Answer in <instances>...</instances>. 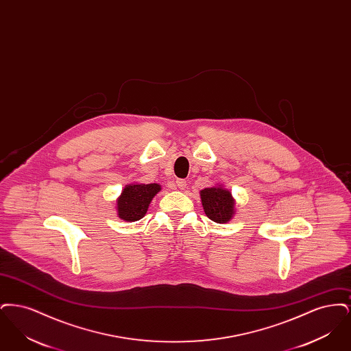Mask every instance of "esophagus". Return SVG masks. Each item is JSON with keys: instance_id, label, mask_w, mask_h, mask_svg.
<instances>
[{"instance_id": "obj_1", "label": "esophagus", "mask_w": 351, "mask_h": 351, "mask_svg": "<svg viewBox=\"0 0 351 351\" xmlns=\"http://www.w3.org/2000/svg\"><path fill=\"white\" fill-rule=\"evenodd\" d=\"M176 185H178V188H180V189H184V188L186 186V182H185L184 179H179V180H176Z\"/></svg>"}]
</instances>
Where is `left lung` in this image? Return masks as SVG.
Masks as SVG:
<instances>
[{
    "label": "left lung",
    "mask_w": 351,
    "mask_h": 351,
    "mask_svg": "<svg viewBox=\"0 0 351 351\" xmlns=\"http://www.w3.org/2000/svg\"><path fill=\"white\" fill-rule=\"evenodd\" d=\"M201 202L208 217L217 223L229 222L235 213L232 193L221 185L200 191Z\"/></svg>",
    "instance_id": "obj_1"
}]
</instances>
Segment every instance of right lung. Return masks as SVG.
Wrapping results in <instances>:
<instances>
[{"mask_svg": "<svg viewBox=\"0 0 351 351\" xmlns=\"http://www.w3.org/2000/svg\"><path fill=\"white\" fill-rule=\"evenodd\" d=\"M160 185L152 184H128L117 200L118 217L134 222L143 217L151 200L160 191Z\"/></svg>", "mask_w": 351, "mask_h": 351, "instance_id": "add662e5", "label": "right lung"}]
</instances>
